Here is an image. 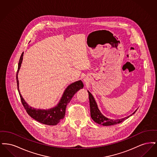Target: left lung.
Instances as JSON below:
<instances>
[{
	"label": "left lung",
	"instance_id": "8db88e82",
	"mask_svg": "<svg viewBox=\"0 0 157 157\" xmlns=\"http://www.w3.org/2000/svg\"><path fill=\"white\" fill-rule=\"evenodd\" d=\"M88 92L89 94V99H90V117H91L92 119L94 121V122L97 123L98 124H101L104 126H110V125H115L117 124H120L122 121H124V120L128 118L130 116H132L137 110L136 109L132 114L130 115L129 116L125 118H121L119 120L109 119L102 114V113L98 109L97 104L94 98L93 97V95L90 93L89 90H88Z\"/></svg>",
	"mask_w": 157,
	"mask_h": 157
}]
</instances>
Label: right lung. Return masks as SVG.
Segmentation results:
<instances>
[{
	"instance_id": "obj_1",
	"label": "right lung",
	"mask_w": 157,
	"mask_h": 157,
	"mask_svg": "<svg viewBox=\"0 0 157 157\" xmlns=\"http://www.w3.org/2000/svg\"><path fill=\"white\" fill-rule=\"evenodd\" d=\"M23 52L22 53L18 63V68L16 73V80L17 90L21 97V102L27 113L32 118L43 124L48 125H56L65 117L66 107L72 98L81 89L83 88V84L81 80L76 81L69 86L65 90L59 102L55 106L48 109H42L32 108L28 104L23 98L19 89V81L17 75L22 62Z\"/></svg>"
}]
</instances>
